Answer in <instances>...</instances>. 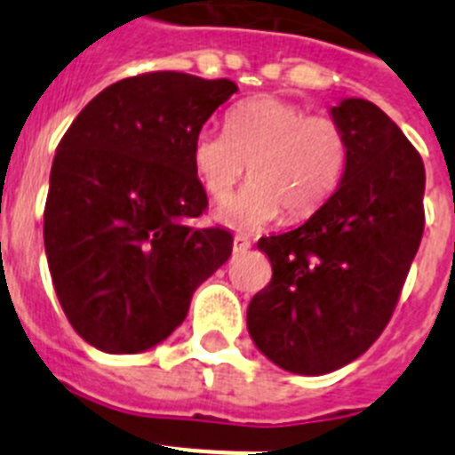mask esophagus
Listing matches in <instances>:
<instances>
[{"label":"esophagus","instance_id":"34e87169","mask_svg":"<svg viewBox=\"0 0 455 455\" xmlns=\"http://www.w3.org/2000/svg\"><path fill=\"white\" fill-rule=\"evenodd\" d=\"M232 251H235V255L248 252L251 251V241H248L246 236H235V241H232Z\"/></svg>","mask_w":455,"mask_h":455}]
</instances>
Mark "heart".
I'll use <instances>...</instances> for the list:
<instances>
[{
	"instance_id": "obj_1",
	"label": "heart",
	"mask_w": 455,
	"mask_h": 455,
	"mask_svg": "<svg viewBox=\"0 0 455 455\" xmlns=\"http://www.w3.org/2000/svg\"><path fill=\"white\" fill-rule=\"evenodd\" d=\"M191 162L214 200L225 198L248 171L252 182L214 216L230 230L252 232L283 212L287 220L316 214L344 178L348 143L335 120L307 116L275 95H259L230 108L225 132H198Z\"/></svg>"
}]
</instances>
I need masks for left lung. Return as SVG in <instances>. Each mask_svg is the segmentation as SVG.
Segmentation results:
<instances>
[{"instance_id":"1","label":"left lung","mask_w":455,"mask_h":455,"mask_svg":"<svg viewBox=\"0 0 455 455\" xmlns=\"http://www.w3.org/2000/svg\"><path fill=\"white\" fill-rule=\"evenodd\" d=\"M331 118L348 143L344 178L296 230L259 239L273 277L246 315L255 347L300 376L341 369L378 339L424 235V162L396 123L363 98Z\"/></svg>"}]
</instances>
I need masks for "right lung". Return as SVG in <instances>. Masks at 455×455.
Here are the masks:
<instances>
[{
	"mask_svg": "<svg viewBox=\"0 0 455 455\" xmlns=\"http://www.w3.org/2000/svg\"><path fill=\"white\" fill-rule=\"evenodd\" d=\"M236 91L230 79L184 72L123 79L82 108L56 148L47 264L68 321L91 347L116 355L156 347L228 262L230 232L188 225L207 207L191 148Z\"/></svg>",
	"mask_w": 455,
	"mask_h": 455,
	"instance_id": "right-lung-1",
	"label": "right lung"
}]
</instances>
